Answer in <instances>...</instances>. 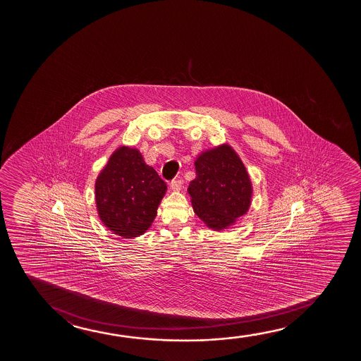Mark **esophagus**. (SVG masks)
I'll list each match as a JSON object with an SVG mask.
<instances>
[{
    "label": "esophagus",
    "instance_id": "1",
    "mask_svg": "<svg viewBox=\"0 0 361 361\" xmlns=\"http://www.w3.org/2000/svg\"><path fill=\"white\" fill-rule=\"evenodd\" d=\"M170 186L173 188V191H178L180 188H183V180L181 178H173Z\"/></svg>",
    "mask_w": 361,
    "mask_h": 361
}]
</instances>
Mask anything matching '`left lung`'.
<instances>
[{
  "label": "left lung",
  "instance_id": "8db88e82",
  "mask_svg": "<svg viewBox=\"0 0 361 361\" xmlns=\"http://www.w3.org/2000/svg\"><path fill=\"white\" fill-rule=\"evenodd\" d=\"M195 165L197 176L188 186L193 211L208 227L222 231L250 206L252 183L247 170L228 145L203 153Z\"/></svg>",
  "mask_w": 361,
  "mask_h": 361
}]
</instances>
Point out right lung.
<instances>
[{
    "instance_id": "1",
    "label": "right lung",
    "mask_w": 361,
    "mask_h": 361,
    "mask_svg": "<svg viewBox=\"0 0 361 361\" xmlns=\"http://www.w3.org/2000/svg\"><path fill=\"white\" fill-rule=\"evenodd\" d=\"M99 218L121 237L143 234L157 216L166 183L135 149L122 147L96 181Z\"/></svg>"
}]
</instances>
